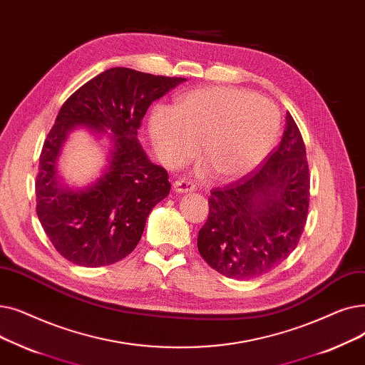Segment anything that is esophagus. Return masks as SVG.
<instances>
[{
  "label": "esophagus",
  "mask_w": 365,
  "mask_h": 365,
  "mask_svg": "<svg viewBox=\"0 0 365 365\" xmlns=\"http://www.w3.org/2000/svg\"><path fill=\"white\" fill-rule=\"evenodd\" d=\"M196 188V185L193 184V181H190L187 178H180L175 182H173V190L177 193H187V192H193Z\"/></svg>",
  "instance_id": "obj_1"
}]
</instances>
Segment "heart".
I'll use <instances>...</instances> for the list:
<instances>
[{
	"mask_svg": "<svg viewBox=\"0 0 365 365\" xmlns=\"http://www.w3.org/2000/svg\"><path fill=\"white\" fill-rule=\"evenodd\" d=\"M279 123V110L267 98L229 86H212L184 93L173 107L155 106L148 128L155 150L168 166L192 159L199 144L215 175L235 180L266 158Z\"/></svg>",
	"mask_w": 365,
	"mask_h": 365,
	"instance_id": "obj_1",
	"label": "heart"
}]
</instances>
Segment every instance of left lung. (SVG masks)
Here are the masks:
<instances>
[{"label": "left lung", "instance_id": "8db88e82", "mask_svg": "<svg viewBox=\"0 0 365 365\" xmlns=\"http://www.w3.org/2000/svg\"><path fill=\"white\" fill-rule=\"evenodd\" d=\"M306 147L287 113L282 140L258 169L212 188L210 215L199 230L205 262L232 279H252L296 250L309 211Z\"/></svg>", "mask_w": 365, "mask_h": 365}]
</instances>
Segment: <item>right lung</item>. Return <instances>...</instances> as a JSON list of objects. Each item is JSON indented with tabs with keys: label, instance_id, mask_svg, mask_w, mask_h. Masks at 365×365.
Here are the masks:
<instances>
[{
	"label": "right lung",
	"instance_id": "add662e5",
	"mask_svg": "<svg viewBox=\"0 0 365 365\" xmlns=\"http://www.w3.org/2000/svg\"><path fill=\"white\" fill-rule=\"evenodd\" d=\"M182 81L117 66L63 102L40 154L36 193L43 229L68 262L108 266L138 245L147 217L170 190L166 169L151 163L138 143V129L151 102ZM80 124L110 128L113 150L106 173L93 186L73 192L57 182V158L67 133Z\"/></svg>",
	"mask_w": 365,
	"mask_h": 365
}]
</instances>
